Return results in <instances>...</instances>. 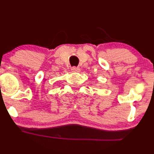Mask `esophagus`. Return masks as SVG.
<instances>
[{
    "label": "esophagus",
    "mask_w": 154,
    "mask_h": 154,
    "mask_svg": "<svg viewBox=\"0 0 154 154\" xmlns=\"http://www.w3.org/2000/svg\"><path fill=\"white\" fill-rule=\"evenodd\" d=\"M71 69H72V72H80V69H79V67L73 66Z\"/></svg>",
    "instance_id": "34e87169"
}]
</instances>
